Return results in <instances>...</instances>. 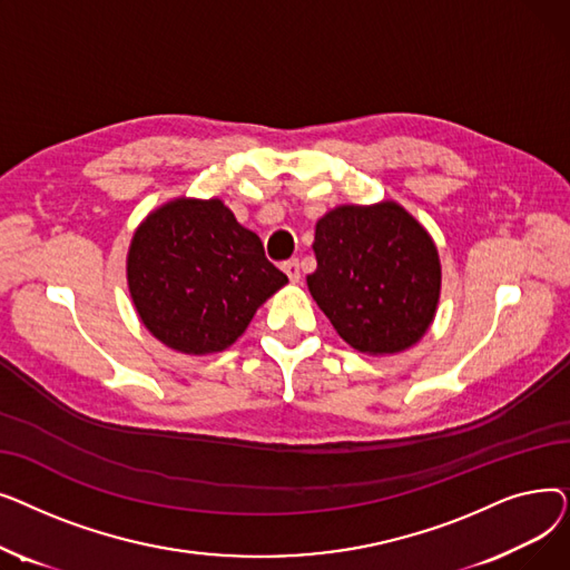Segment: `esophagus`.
<instances>
[{"label": "esophagus", "mask_w": 570, "mask_h": 570, "mask_svg": "<svg viewBox=\"0 0 570 570\" xmlns=\"http://www.w3.org/2000/svg\"><path fill=\"white\" fill-rule=\"evenodd\" d=\"M282 269L288 275V279H291L293 284L301 282V263H297V258L284 261V263H282Z\"/></svg>", "instance_id": "34e87169"}]
</instances>
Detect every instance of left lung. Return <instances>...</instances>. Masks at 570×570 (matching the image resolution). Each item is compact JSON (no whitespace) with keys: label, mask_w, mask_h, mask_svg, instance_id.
Returning a JSON list of instances; mask_svg holds the SVG:
<instances>
[{"label":"left lung","mask_w":570,"mask_h":570,"mask_svg":"<svg viewBox=\"0 0 570 570\" xmlns=\"http://www.w3.org/2000/svg\"><path fill=\"white\" fill-rule=\"evenodd\" d=\"M312 247L309 293L355 351L400 353L428 333L441 263L430 233L402 205H340L318 219Z\"/></svg>","instance_id":"left-lung-1"}]
</instances>
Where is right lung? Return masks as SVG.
<instances>
[{
  "label": "right lung",
  "mask_w": 570,
  "mask_h": 570,
  "mask_svg": "<svg viewBox=\"0 0 570 570\" xmlns=\"http://www.w3.org/2000/svg\"><path fill=\"white\" fill-rule=\"evenodd\" d=\"M127 282L142 325L173 351L228 348L288 277L219 200L175 198L136 228Z\"/></svg>",
  "instance_id": "1"
}]
</instances>
